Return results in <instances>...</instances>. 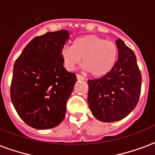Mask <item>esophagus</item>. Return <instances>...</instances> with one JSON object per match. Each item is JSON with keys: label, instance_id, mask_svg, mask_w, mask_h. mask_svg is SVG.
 <instances>
[{"label": "esophagus", "instance_id": "esophagus-1", "mask_svg": "<svg viewBox=\"0 0 155 155\" xmlns=\"http://www.w3.org/2000/svg\"><path fill=\"white\" fill-rule=\"evenodd\" d=\"M76 78H77V80H79V81H83V80H84V76H82L81 74H76Z\"/></svg>", "mask_w": 155, "mask_h": 155}]
</instances>
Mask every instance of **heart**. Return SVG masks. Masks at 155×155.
Listing matches in <instances>:
<instances>
[{"mask_svg":"<svg viewBox=\"0 0 155 155\" xmlns=\"http://www.w3.org/2000/svg\"><path fill=\"white\" fill-rule=\"evenodd\" d=\"M64 67L73 71L81 62L85 71L94 77H101L113 69L118 58V47L111 41L95 35H86L74 40L71 46H64L61 51Z\"/></svg>","mask_w":155,"mask_h":155,"instance_id":"heart-1","label":"heart"}]
</instances>
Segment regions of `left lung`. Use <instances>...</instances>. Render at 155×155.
<instances>
[{
  "label": "left lung",
  "mask_w": 155,
  "mask_h": 155,
  "mask_svg": "<svg viewBox=\"0 0 155 155\" xmlns=\"http://www.w3.org/2000/svg\"><path fill=\"white\" fill-rule=\"evenodd\" d=\"M118 60L107 74L89 80L88 103L92 114L103 122L125 118L139 102L142 77L134 51L116 41Z\"/></svg>",
  "instance_id": "left-lung-1"
}]
</instances>
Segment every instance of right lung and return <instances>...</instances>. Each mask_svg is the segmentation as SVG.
<instances>
[{
  "mask_svg": "<svg viewBox=\"0 0 155 155\" xmlns=\"http://www.w3.org/2000/svg\"><path fill=\"white\" fill-rule=\"evenodd\" d=\"M68 31L47 32L29 43L14 64L11 99L29 126L47 130L64 120L76 75L64 67L61 51Z\"/></svg>",
  "mask_w": 155,
  "mask_h": 155,
  "instance_id": "1",
  "label": "right lung"
}]
</instances>
